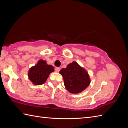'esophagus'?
Returning <instances> with one entry per match:
<instances>
[{
	"mask_svg": "<svg viewBox=\"0 0 128 128\" xmlns=\"http://www.w3.org/2000/svg\"><path fill=\"white\" fill-rule=\"evenodd\" d=\"M60 70V68L59 67H56L55 68V71L56 72H59Z\"/></svg>",
	"mask_w": 128,
	"mask_h": 128,
	"instance_id": "esophagus-1",
	"label": "esophagus"
}]
</instances>
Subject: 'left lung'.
Segmentation results:
<instances>
[{"label": "left lung", "instance_id": "8db88e82", "mask_svg": "<svg viewBox=\"0 0 128 128\" xmlns=\"http://www.w3.org/2000/svg\"><path fill=\"white\" fill-rule=\"evenodd\" d=\"M59 72L63 78L65 87L70 93H79L88 88L90 83L88 72L76 62L70 63Z\"/></svg>", "mask_w": 128, "mask_h": 128}]
</instances>
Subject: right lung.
Masks as SVG:
<instances>
[{
  "mask_svg": "<svg viewBox=\"0 0 128 128\" xmlns=\"http://www.w3.org/2000/svg\"><path fill=\"white\" fill-rule=\"evenodd\" d=\"M54 71V68L47 65L43 60H40L38 63L30 69L28 76L35 85H42L46 82L50 72Z\"/></svg>",
  "mask_w": 128,
  "mask_h": 128,
  "instance_id": "1",
  "label": "right lung"
}]
</instances>
